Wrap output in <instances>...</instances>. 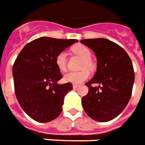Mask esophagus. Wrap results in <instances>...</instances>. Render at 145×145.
I'll return each instance as SVG.
<instances>
[{
  "instance_id": "1",
  "label": "esophagus",
  "mask_w": 145,
  "mask_h": 145,
  "mask_svg": "<svg viewBox=\"0 0 145 145\" xmlns=\"http://www.w3.org/2000/svg\"><path fill=\"white\" fill-rule=\"evenodd\" d=\"M78 87H79V85H78V84H73V85H72V87H73V89H76Z\"/></svg>"
}]
</instances>
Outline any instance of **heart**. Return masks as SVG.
<instances>
[{
    "instance_id": "1",
    "label": "heart",
    "mask_w": 145,
    "mask_h": 145,
    "mask_svg": "<svg viewBox=\"0 0 145 145\" xmlns=\"http://www.w3.org/2000/svg\"><path fill=\"white\" fill-rule=\"evenodd\" d=\"M72 51L75 54L80 55L83 58V61L81 64L82 69H94V62L91 59L92 53L90 48L87 47L86 45L78 44L72 48ZM55 64L56 66L61 72L66 71L67 69V58H66V53L65 51L59 52L56 57H55ZM90 77V72L87 69H83L79 72H69L67 74L65 75L64 80L68 83H72L74 84H81L82 82L87 80Z\"/></svg>"
}]
</instances>
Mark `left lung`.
Returning a JSON list of instances; mask_svg holds the SVG:
<instances>
[{
    "label": "left lung",
    "mask_w": 145,
    "mask_h": 145,
    "mask_svg": "<svg viewBox=\"0 0 145 145\" xmlns=\"http://www.w3.org/2000/svg\"><path fill=\"white\" fill-rule=\"evenodd\" d=\"M80 42L94 51L97 59L96 73L85 84L89 91L82 97L83 108L93 120L110 121L123 111L131 97L134 82L132 61L123 48L107 39Z\"/></svg>",
    "instance_id": "1"
}]
</instances>
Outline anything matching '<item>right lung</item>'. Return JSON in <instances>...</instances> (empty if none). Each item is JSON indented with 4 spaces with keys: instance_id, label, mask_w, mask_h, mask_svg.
I'll list each match as a JSON object with an SVG mask.
<instances>
[{
    "instance_id": "obj_1",
    "label": "right lung",
    "mask_w": 145,
    "mask_h": 145,
    "mask_svg": "<svg viewBox=\"0 0 145 145\" xmlns=\"http://www.w3.org/2000/svg\"><path fill=\"white\" fill-rule=\"evenodd\" d=\"M77 40L40 37L25 45L15 59L12 73L15 96L22 108L39 123L56 119L62 111L71 83L58 84L62 78L56 55Z\"/></svg>"
}]
</instances>
